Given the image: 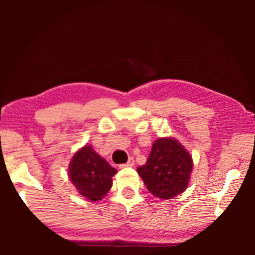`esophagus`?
I'll list each match as a JSON object with an SVG mask.
<instances>
[{
	"instance_id": "obj_1",
	"label": "esophagus",
	"mask_w": 255,
	"mask_h": 255,
	"mask_svg": "<svg viewBox=\"0 0 255 255\" xmlns=\"http://www.w3.org/2000/svg\"><path fill=\"white\" fill-rule=\"evenodd\" d=\"M135 165V161H133V158L132 157H130L128 159V162L127 163H125V164H120L119 165V167H131V166H133Z\"/></svg>"
}]
</instances>
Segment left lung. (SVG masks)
Returning <instances> with one entry per match:
<instances>
[{"label": "left lung", "mask_w": 255, "mask_h": 255, "mask_svg": "<svg viewBox=\"0 0 255 255\" xmlns=\"http://www.w3.org/2000/svg\"><path fill=\"white\" fill-rule=\"evenodd\" d=\"M192 157L174 138L154 141L144 165L137 169L148 191L159 199H172L187 189L192 172Z\"/></svg>", "instance_id": "left-lung-1"}]
</instances>
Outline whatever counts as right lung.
Returning a JSON list of instances; mask_svg holds the SVG:
<instances>
[{
    "instance_id": "right-lung-1",
    "label": "right lung",
    "mask_w": 255,
    "mask_h": 255,
    "mask_svg": "<svg viewBox=\"0 0 255 255\" xmlns=\"http://www.w3.org/2000/svg\"><path fill=\"white\" fill-rule=\"evenodd\" d=\"M117 173L105 158L85 145L74 154L68 166V176L80 195L90 201L101 200L112 185V176Z\"/></svg>"
}]
</instances>
